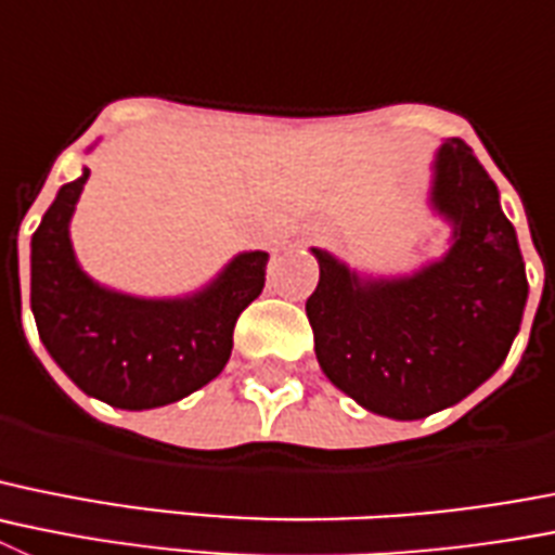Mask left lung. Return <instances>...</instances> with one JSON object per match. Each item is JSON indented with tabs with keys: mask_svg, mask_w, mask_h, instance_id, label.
<instances>
[{
	"mask_svg": "<svg viewBox=\"0 0 555 555\" xmlns=\"http://www.w3.org/2000/svg\"><path fill=\"white\" fill-rule=\"evenodd\" d=\"M431 206L454 225V244L410 278L365 281L313 247L319 286L305 313L319 365L360 406L396 421L426 418L490 379L528 299L495 181L456 137L435 156Z\"/></svg>",
	"mask_w": 555,
	"mask_h": 555,
	"instance_id": "1",
	"label": "left lung"
}]
</instances>
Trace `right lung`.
I'll use <instances>...</instances> for the list:
<instances>
[{"label": "right lung", "instance_id": "add662e5", "mask_svg": "<svg viewBox=\"0 0 555 555\" xmlns=\"http://www.w3.org/2000/svg\"><path fill=\"white\" fill-rule=\"evenodd\" d=\"M90 170L60 186L33 233L35 324L46 352L88 396L151 410L195 393L225 369L236 319L261 294L269 253H242L184 299H140L90 281L68 222Z\"/></svg>", "mask_w": 555, "mask_h": 555}]
</instances>
